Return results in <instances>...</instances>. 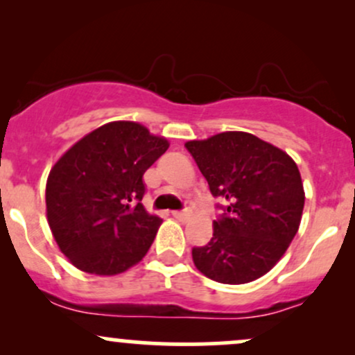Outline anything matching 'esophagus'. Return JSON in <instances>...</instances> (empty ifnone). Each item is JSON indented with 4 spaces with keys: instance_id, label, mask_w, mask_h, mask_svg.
I'll return each mask as SVG.
<instances>
[{
    "instance_id": "obj_1",
    "label": "esophagus",
    "mask_w": 355,
    "mask_h": 355,
    "mask_svg": "<svg viewBox=\"0 0 355 355\" xmlns=\"http://www.w3.org/2000/svg\"><path fill=\"white\" fill-rule=\"evenodd\" d=\"M172 215L177 220H180V222H185V220L190 217V211H187V210H175V211H172Z\"/></svg>"
}]
</instances>
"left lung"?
I'll use <instances>...</instances> for the list:
<instances>
[{
  "instance_id": "1",
  "label": "left lung",
  "mask_w": 355,
  "mask_h": 355,
  "mask_svg": "<svg viewBox=\"0 0 355 355\" xmlns=\"http://www.w3.org/2000/svg\"><path fill=\"white\" fill-rule=\"evenodd\" d=\"M187 150L223 205L214 237L191 248L193 263L220 284H247L266 275L299 230L304 185L295 162L252 133L223 132L191 140Z\"/></svg>"
}]
</instances>
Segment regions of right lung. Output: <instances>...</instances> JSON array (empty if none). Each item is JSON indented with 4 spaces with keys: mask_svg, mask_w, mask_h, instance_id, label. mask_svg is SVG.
I'll use <instances>...</instances> for the list:
<instances>
[{
    "mask_svg": "<svg viewBox=\"0 0 355 355\" xmlns=\"http://www.w3.org/2000/svg\"><path fill=\"white\" fill-rule=\"evenodd\" d=\"M168 148L135 121H112L81 138L46 182V217L60 250L80 270L116 275L152 247L162 218L145 210L144 173Z\"/></svg>",
    "mask_w": 355,
    "mask_h": 355,
    "instance_id": "add662e5",
    "label": "right lung"
}]
</instances>
